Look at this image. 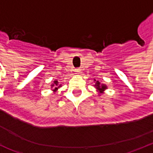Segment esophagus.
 <instances>
[{"label": "esophagus", "mask_w": 153, "mask_h": 153, "mask_svg": "<svg viewBox=\"0 0 153 153\" xmlns=\"http://www.w3.org/2000/svg\"><path fill=\"white\" fill-rule=\"evenodd\" d=\"M81 71H82V70L80 69V68H76V69H75V72H77V74L81 73Z\"/></svg>", "instance_id": "34e87169"}]
</instances>
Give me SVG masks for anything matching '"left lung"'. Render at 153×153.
<instances>
[{
  "label": "left lung",
  "mask_w": 153,
  "mask_h": 153,
  "mask_svg": "<svg viewBox=\"0 0 153 153\" xmlns=\"http://www.w3.org/2000/svg\"><path fill=\"white\" fill-rule=\"evenodd\" d=\"M94 81L96 82L95 85H94V87H95L96 88H97V91H98L100 94L104 93V90L107 88V85H104V84H100V82H98V81H96V80H94Z\"/></svg>",
  "instance_id": "1"
}]
</instances>
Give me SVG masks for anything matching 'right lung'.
Here are the masks:
<instances>
[{
	"instance_id": "right-lung-1",
	"label": "right lung",
	"mask_w": 153,
	"mask_h": 153,
	"mask_svg": "<svg viewBox=\"0 0 153 153\" xmlns=\"http://www.w3.org/2000/svg\"><path fill=\"white\" fill-rule=\"evenodd\" d=\"M61 86L62 85H59V82H58L57 80H56V81H54V83H53V85H51V87H52V88H53V87H55L54 89H53V91L54 92H56Z\"/></svg>"
}]
</instances>
